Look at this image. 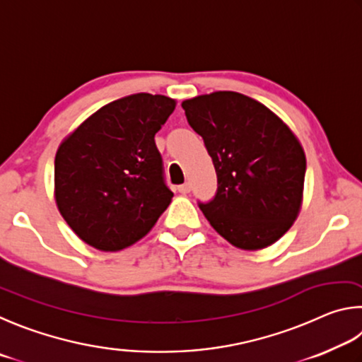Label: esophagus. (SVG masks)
<instances>
[{
  "instance_id": "obj_1",
  "label": "esophagus",
  "mask_w": 362,
  "mask_h": 362,
  "mask_svg": "<svg viewBox=\"0 0 362 362\" xmlns=\"http://www.w3.org/2000/svg\"><path fill=\"white\" fill-rule=\"evenodd\" d=\"M177 192H181V194L191 192V185H189V182H185V185H180V186H177Z\"/></svg>"
}]
</instances>
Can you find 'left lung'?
<instances>
[{
	"mask_svg": "<svg viewBox=\"0 0 362 362\" xmlns=\"http://www.w3.org/2000/svg\"><path fill=\"white\" fill-rule=\"evenodd\" d=\"M181 106L218 176L214 197L199 202L205 218L237 248L275 243L300 210L307 160L294 133L267 106L237 92L200 95Z\"/></svg>",
	"mask_w": 362,
	"mask_h": 362,
	"instance_id": "1",
	"label": "left lung"
}]
</instances>
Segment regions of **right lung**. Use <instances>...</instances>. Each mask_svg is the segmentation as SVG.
Wrapping results in <instances>:
<instances>
[{
	"label": "right lung",
	"instance_id": "right-lung-1",
	"mask_svg": "<svg viewBox=\"0 0 362 362\" xmlns=\"http://www.w3.org/2000/svg\"><path fill=\"white\" fill-rule=\"evenodd\" d=\"M175 106L163 95L133 93L100 107L60 144L57 206L93 248H127L167 210L173 192L154 136Z\"/></svg>",
	"mask_w": 362,
	"mask_h": 362
}]
</instances>
